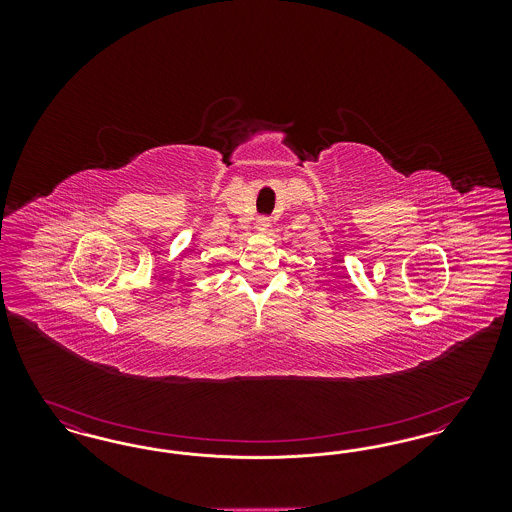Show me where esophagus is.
I'll return each mask as SVG.
<instances>
[{
    "label": "esophagus",
    "instance_id": "1",
    "mask_svg": "<svg viewBox=\"0 0 512 512\" xmlns=\"http://www.w3.org/2000/svg\"><path fill=\"white\" fill-rule=\"evenodd\" d=\"M268 228V220L267 219H259L257 220V230H261V232H265Z\"/></svg>",
    "mask_w": 512,
    "mask_h": 512
}]
</instances>
